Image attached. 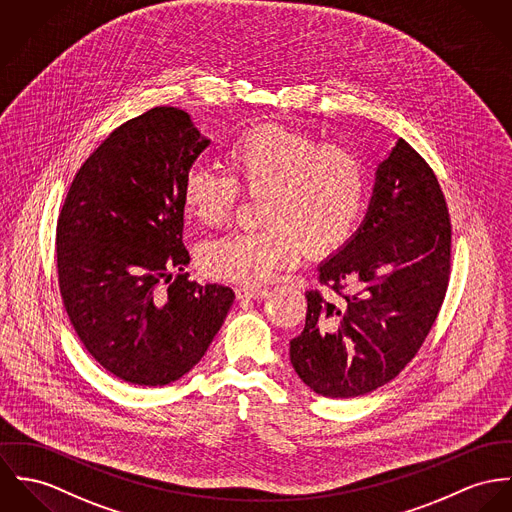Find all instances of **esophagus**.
Wrapping results in <instances>:
<instances>
[{
	"mask_svg": "<svg viewBox=\"0 0 512 512\" xmlns=\"http://www.w3.org/2000/svg\"><path fill=\"white\" fill-rule=\"evenodd\" d=\"M235 294L239 300L251 298V300H263L269 296L267 288H235Z\"/></svg>",
	"mask_w": 512,
	"mask_h": 512,
	"instance_id": "1",
	"label": "esophagus"
}]
</instances>
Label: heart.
<instances>
[{
  "instance_id": "b5f03b06",
  "label": "heart",
  "mask_w": 512,
  "mask_h": 512,
  "mask_svg": "<svg viewBox=\"0 0 512 512\" xmlns=\"http://www.w3.org/2000/svg\"><path fill=\"white\" fill-rule=\"evenodd\" d=\"M233 178L194 167L182 180L186 214L206 228L226 224L237 186L265 194L261 222L269 228L231 233L202 249V267L210 277L231 283L273 281L294 267L304 249L326 257L353 237L367 200V172L361 159L340 145L283 125H257L229 147Z\"/></svg>"
}]
</instances>
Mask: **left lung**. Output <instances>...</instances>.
I'll return each mask as SVG.
<instances>
[{
  "label": "left lung",
  "instance_id": "obj_1",
  "mask_svg": "<svg viewBox=\"0 0 512 512\" xmlns=\"http://www.w3.org/2000/svg\"><path fill=\"white\" fill-rule=\"evenodd\" d=\"M452 226L434 171L398 139L375 171L367 214L353 237L318 265L343 302L308 290L306 326L290 341L298 377L322 397L367 395L406 367L426 340L450 279Z\"/></svg>",
  "mask_w": 512,
  "mask_h": 512
}]
</instances>
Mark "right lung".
<instances>
[{"label":"right lung","instance_id":"add662e5","mask_svg":"<svg viewBox=\"0 0 512 512\" xmlns=\"http://www.w3.org/2000/svg\"><path fill=\"white\" fill-rule=\"evenodd\" d=\"M210 145L178 108L129 119L76 172L57 226L58 284L90 355L115 377L165 387L204 357L233 290L184 273V174Z\"/></svg>","mask_w":512,"mask_h":512}]
</instances>
